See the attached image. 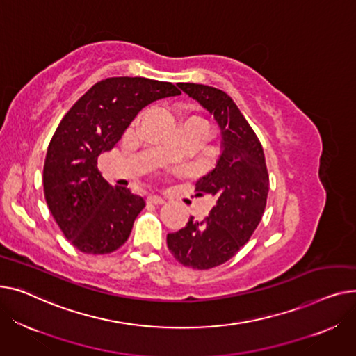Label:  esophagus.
<instances>
[{"mask_svg": "<svg viewBox=\"0 0 356 356\" xmlns=\"http://www.w3.org/2000/svg\"><path fill=\"white\" fill-rule=\"evenodd\" d=\"M146 202H148V204H155V205H161V204L165 202V200L161 198V197H158V195H149L148 198H146Z\"/></svg>", "mask_w": 356, "mask_h": 356, "instance_id": "34e87169", "label": "esophagus"}]
</instances>
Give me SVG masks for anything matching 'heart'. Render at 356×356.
Listing matches in <instances>:
<instances>
[{
    "label": "heart",
    "instance_id": "1",
    "mask_svg": "<svg viewBox=\"0 0 356 356\" xmlns=\"http://www.w3.org/2000/svg\"><path fill=\"white\" fill-rule=\"evenodd\" d=\"M190 119H198V120H201V122H204L205 124H207V122L204 120V119H201V118H197V116H193V118H190ZM207 127H208V124H207Z\"/></svg>",
    "mask_w": 356,
    "mask_h": 356
}]
</instances>
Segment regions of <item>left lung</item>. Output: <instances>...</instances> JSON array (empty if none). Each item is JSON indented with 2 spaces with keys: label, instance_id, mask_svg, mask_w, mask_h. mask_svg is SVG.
Segmentation results:
<instances>
[{
  "label": "left lung",
  "instance_id": "1",
  "mask_svg": "<svg viewBox=\"0 0 356 356\" xmlns=\"http://www.w3.org/2000/svg\"><path fill=\"white\" fill-rule=\"evenodd\" d=\"M178 86L214 115L221 129V155L216 168L195 184L200 195L214 197V207L202 221L190 217L179 232L166 236L175 260L207 270L236 256L254 233L266 208L268 174L263 146L232 97L195 83Z\"/></svg>",
  "mask_w": 356,
  "mask_h": 356
}]
</instances>
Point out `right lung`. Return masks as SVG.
Instances as JSON below:
<instances>
[{"label":"right lung","instance_id":"obj_1","mask_svg":"<svg viewBox=\"0 0 356 356\" xmlns=\"http://www.w3.org/2000/svg\"><path fill=\"white\" fill-rule=\"evenodd\" d=\"M170 81L109 77L97 81L61 119L47 149L43 185L49 210L79 252L108 254L128 240L145 200L112 186L97 168L149 103L178 96Z\"/></svg>","mask_w":356,"mask_h":356}]
</instances>
